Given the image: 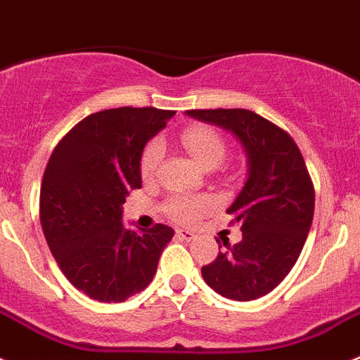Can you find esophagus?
Segmentation results:
<instances>
[{"label":"esophagus","instance_id":"esophagus-1","mask_svg":"<svg viewBox=\"0 0 360 360\" xmlns=\"http://www.w3.org/2000/svg\"><path fill=\"white\" fill-rule=\"evenodd\" d=\"M176 236L181 238V240H186V242H192L195 238V233L190 231V229H176Z\"/></svg>","mask_w":360,"mask_h":360}]
</instances>
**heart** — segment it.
I'll use <instances>...</instances> for the list:
<instances>
[{
    "instance_id": "obj_1",
    "label": "heart",
    "mask_w": 360,
    "mask_h": 360,
    "mask_svg": "<svg viewBox=\"0 0 360 360\" xmlns=\"http://www.w3.org/2000/svg\"><path fill=\"white\" fill-rule=\"evenodd\" d=\"M181 143L190 152V156L204 168H215L226 156L224 138L208 125H193L184 129L181 134ZM163 156V147L160 141H150L145 147L140 161V172L143 179H148L156 172ZM215 208V200L208 195H176L165 202V212L177 222H193Z\"/></svg>"
}]
</instances>
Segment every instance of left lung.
<instances>
[{
  "instance_id": "obj_1",
  "label": "left lung",
  "mask_w": 360,
  "mask_h": 360,
  "mask_svg": "<svg viewBox=\"0 0 360 360\" xmlns=\"http://www.w3.org/2000/svg\"><path fill=\"white\" fill-rule=\"evenodd\" d=\"M188 116L231 131L248 154V181L228 208L242 240L200 269L220 296L251 301L283 281L314 219V184L292 136L248 109H192ZM219 242V240H217Z\"/></svg>"
}]
</instances>
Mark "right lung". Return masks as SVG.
Instances as JSON below:
<instances>
[{
    "label": "right lung",
    "instance_id": "1",
    "mask_svg": "<svg viewBox=\"0 0 360 360\" xmlns=\"http://www.w3.org/2000/svg\"><path fill=\"white\" fill-rule=\"evenodd\" d=\"M176 111L118 108L93 112L51 152L39 197V217L55 262L73 287L103 303L145 290L174 229L156 224L131 231L122 204L141 188L143 147Z\"/></svg>",
    "mask_w": 360,
    "mask_h": 360
}]
</instances>
